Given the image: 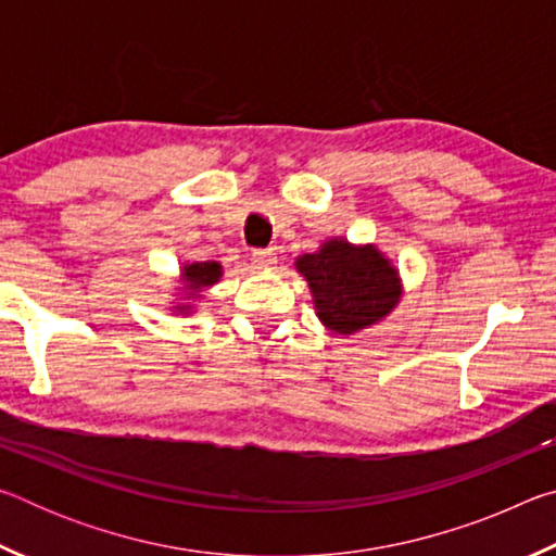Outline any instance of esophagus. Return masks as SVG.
Listing matches in <instances>:
<instances>
[{"mask_svg": "<svg viewBox=\"0 0 556 556\" xmlns=\"http://www.w3.org/2000/svg\"><path fill=\"white\" fill-rule=\"evenodd\" d=\"M252 262H255L257 269H275L277 265V252L275 250H255L252 252Z\"/></svg>", "mask_w": 556, "mask_h": 556, "instance_id": "1", "label": "esophagus"}]
</instances>
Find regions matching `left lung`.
I'll return each instance as SVG.
<instances>
[{"mask_svg": "<svg viewBox=\"0 0 556 556\" xmlns=\"http://www.w3.org/2000/svg\"><path fill=\"white\" fill-rule=\"evenodd\" d=\"M294 267L312 289L318 321L343 338L384 321L404 294L400 269L375 242L328 238Z\"/></svg>", "mask_w": 556, "mask_h": 556, "instance_id": "1", "label": "left lung"}]
</instances>
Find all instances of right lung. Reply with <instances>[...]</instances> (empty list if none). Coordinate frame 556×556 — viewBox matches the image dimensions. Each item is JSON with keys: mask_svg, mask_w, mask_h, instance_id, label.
<instances>
[{"mask_svg": "<svg viewBox=\"0 0 556 556\" xmlns=\"http://www.w3.org/2000/svg\"><path fill=\"white\" fill-rule=\"evenodd\" d=\"M220 277V262H184V265L178 267V287H174V296L168 301V312H174L176 316H191L195 312V306L201 304L205 291L213 285H218Z\"/></svg>", "mask_w": 556, "mask_h": 556, "instance_id": "obj_1", "label": "right lung"}]
</instances>
